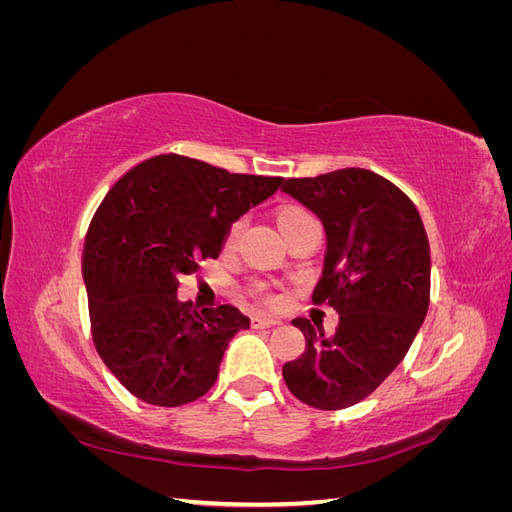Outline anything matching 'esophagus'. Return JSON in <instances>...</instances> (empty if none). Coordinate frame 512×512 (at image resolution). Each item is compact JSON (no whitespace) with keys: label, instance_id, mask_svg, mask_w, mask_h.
I'll return each mask as SVG.
<instances>
[{"label":"esophagus","instance_id":"1","mask_svg":"<svg viewBox=\"0 0 512 512\" xmlns=\"http://www.w3.org/2000/svg\"><path fill=\"white\" fill-rule=\"evenodd\" d=\"M277 324H280V320L271 318V316H262V314L252 316V327L254 329H269V327H277Z\"/></svg>","mask_w":512,"mask_h":512}]
</instances>
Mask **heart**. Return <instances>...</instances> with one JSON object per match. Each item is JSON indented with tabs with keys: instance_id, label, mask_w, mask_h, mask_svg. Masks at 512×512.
Wrapping results in <instances>:
<instances>
[{
	"instance_id": "b5f03b06",
	"label": "heart",
	"mask_w": 512,
	"mask_h": 512,
	"mask_svg": "<svg viewBox=\"0 0 512 512\" xmlns=\"http://www.w3.org/2000/svg\"><path fill=\"white\" fill-rule=\"evenodd\" d=\"M305 215H307V213H303V211H299V209H286V211H282V213H280V226L284 228V226H288V224H290V222H294V220L305 218ZM239 228H241V222H237L235 226H232V230H230V239H232V237H237Z\"/></svg>"
}]
</instances>
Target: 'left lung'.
Here are the masks:
<instances>
[{
	"instance_id": "8db88e82",
	"label": "left lung",
	"mask_w": 512,
	"mask_h": 512,
	"mask_svg": "<svg viewBox=\"0 0 512 512\" xmlns=\"http://www.w3.org/2000/svg\"><path fill=\"white\" fill-rule=\"evenodd\" d=\"M288 196L314 211L327 252L314 303L339 314L324 337L307 318L292 324L305 352L282 367L290 393L318 410H342L374 393L404 361L429 307V241L412 200L365 168L286 179Z\"/></svg>"
}]
</instances>
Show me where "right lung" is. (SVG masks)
Segmentation results:
<instances>
[{"instance_id": "obj_1", "label": "right lung", "mask_w": 512, "mask_h": 512, "mask_svg": "<svg viewBox=\"0 0 512 512\" xmlns=\"http://www.w3.org/2000/svg\"><path fill=\"white\" fill-rule=\"evenodd\" d=\"M282 181L164 153L104 196L85 237L83 280L96 350L134 397L175 408L218 380L230 339L250 318L235 305L198 312L179 301V275L218 258L230 226Z\"/></svg>"}]
</instances>
